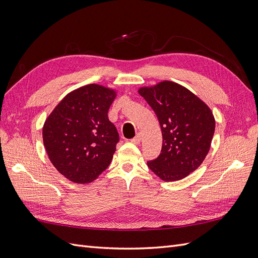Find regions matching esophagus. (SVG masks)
<instances>
[{"mask_svg": "<svg viewBox=\"0 0 258 258\" xmlns=\"http://www.w3.org/2000/svg\"><path fill=\"white\" fill-rule=\"evenodd\" d=\"M131 142H132V143H134V144H136V145H139L140 143H141V136H140V135H138L137 137H135L134 139H132V140H131Z\"/></svg>", "mask_w": 258, "mask_h": 258, "instance_id": "1", "label": "esophagus"}]
</instances>
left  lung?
<instances>
[{
    "mask_svg": "<svg viewBox=\"0 0 258 258\" xmlns=\"http://www.w3.org/2000/svg\"><path fill=\"white\" fill-rule=\"evenodd\" d=\"M138 92L153 108L162 132L161 153L147 166L162 181L173 182L196 170L210 151L215 118L190 90L171 81L144 86Z\"/></svg>",
    "mask_w": 258,
    "mask_h": 258,
    "instance_id": "1",
    "label": "left lung"
}]
</instances>
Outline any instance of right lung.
I'll return each mask as SVG.
<instances>
[{
  "instance_id": "add662e5",
  "label": "right lung",
  "mask_w": 258,
  "mask_h": 258,
  "mask_svg": "<svg viewBox=\"0 0 258 258\" xmlns=\"http://www.w3.org/2000/svg\"><path fill=\"white\" fill-rule=\"evenodd\" d=\"M116 96L113 88L86 85L69 92L46 118L42 132L46 153L71 182L95 181L111 163L119 136L107 112Z\"/></svg>"
}]
</instances>
